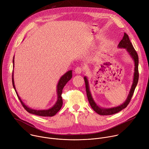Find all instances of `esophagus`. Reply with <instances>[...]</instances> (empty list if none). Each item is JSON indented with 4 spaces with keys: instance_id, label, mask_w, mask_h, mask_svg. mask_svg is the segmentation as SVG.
I'll return each mask as SVG.
<instances>
[{
    "instance_id": "1",
    "label": "esophagus",
    "mask_w": 149,
    "mask_h": 149,
    "mask_svg": "<svg viewBox=\"0 0 149 149\" xmlns=\"http://www.w3.org/2000/svg\"><path fill=\"white\" fill-rule=\"evenodd\" d=\"M82 71H83V69H82V68L81 67H76V68L75 69V72L76 74H80L82 72Z\"/></svg>"
}]
</instances>
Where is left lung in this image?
Wrapping results in <instances>:
<instances>
[{"label":"left lung","instance_id":"left-lung-1","mask_svg":"<svg viewBox=\"0 0 149 149\" xmlns=\"http://www.w3.org/2000/svg\"><path fill=\"white\" fill-rule=\"evenodd\" d=\"M118 47L119 48H124L128 52V53L130 54V55L132 56V58L133 59L134 62V77H133V84L132 86L130 91L129 92V95L127 97L125 101L121 105L118 106V107H115L113 108L110 109H105V108H102L99 107V106L94 101L91 92L90 91V87L88 84V81L86 77H84V81L85 84H86V89L87 92V98L89 101V103L91 105V108L98 114L101 116H108V115H112L116 113H118L119 111H121L123 109H125L128 104H129L132 96L133 95V93L134 92V90L137 86V84L138 83L139 81V70H138V66H139V56L137 55V52L134 49L132 44L130 40L129 37L128 35H127L125 33H124V36L122 39V40L120 42V43L118 45Z\"/></svg>","mask_w":149,"mask_h":149}]
</instances>
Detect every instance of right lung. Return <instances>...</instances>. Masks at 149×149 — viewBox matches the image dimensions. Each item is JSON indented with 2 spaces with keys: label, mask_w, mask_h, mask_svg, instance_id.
<instances>
[{
  "label": "right lung",
  "mask_w": 149,
  "mask_h": 149,
  "mask_svg": "<svg viewBox=\"0 0 149 149\" xmlns=\"http://www.w3.org/2000/svg\"><path fill=\"white\" fill-rule=\"evenodd\" d=\"M13 67H14V57L13 58ZM72 70L68 71V72H67L65 74H63L61 78L59 79V81L57 85V88H56V91H57V101L55 102V104L52 106V107L51 109H49L48 110H33L32 109H30L29 107H28V106H26L24 102L22 101V100L20 99V97L19 96L16 88H15V83H14V79H13V72L12 73V84H13V87L15 90V92L17 94V96L19 100V101H20L21 104H22V106L24 107V109L29 113L31 114H33L35 115H37V116H42V117H52L55 116L61 109L62 106V104H63V101H62V98L61 97L62 93V90L63 88L64 87V86H65V84L71 79L72 74Z\"/></svg>",
  "instance_id": "obj_1"
}]
</instances>
